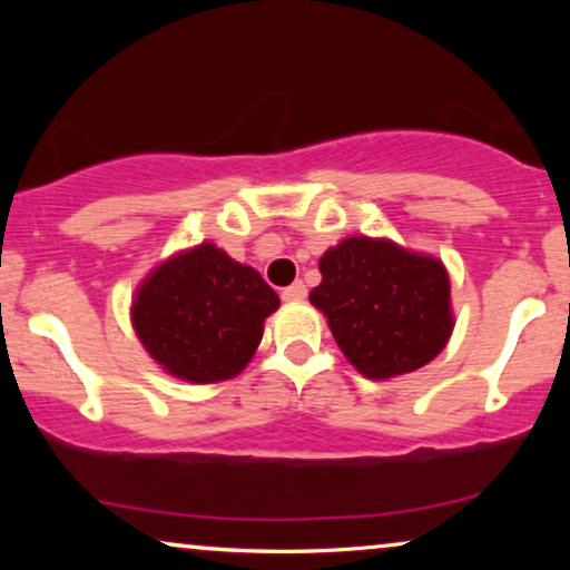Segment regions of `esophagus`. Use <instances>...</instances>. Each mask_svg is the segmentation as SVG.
<instances>
[{
  "label": "esophagus",
  "mask_w": 570,
  "mask_h": 570,
  "mask_svg": "<svg viewBox=\"0 0 570 570\" xmlns=\"http://www.w3.org/2000/svg\"><path fill=\"white\" fill-rule=\"evenodd\" d=\"M303 298H306V285H303V283H293V285L283 287V301L298 303Z\"/></svg>",
  "instance_id": "34e87169"
}]
</instances>
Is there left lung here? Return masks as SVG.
<instances>
[{
	"instance_id": "1",
	"label": "left lung",
	"mask_w": 570,
	"mask_h": 570,
	"mask_svg": "<svg viewBox=\"0 0 570 570\" xmlns=\"http://www.w3.org/2000/svg\"><path fill=\"white\" fill-rule=\"evenodd\" d=\"M308 301L330 318L350 363L368 379L423 368L449 342V275L439 259L389 240L347 238L318 262Z\"/></svg>"
}]
</instances>
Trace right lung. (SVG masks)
Segmentation results:
<instances>
[{
    "label": "right lung",
    "mask_w": 570,
    "mask_h": 570,
    "mask_svg": "<svg viewBox=\"0 0 570 570\" xmlns=\"http://www.w3.org/2000/svg\"><path fill=\"white\" fill-rule=\"evenodd\" d=\"M277 293L213 244L160 264L139 287L131 322L155 361L194 384L233 379L252 361Z\"/></svg>",
    "instance_id": "obj_1"
}]
</instances>
